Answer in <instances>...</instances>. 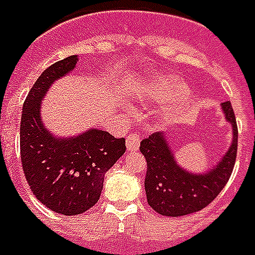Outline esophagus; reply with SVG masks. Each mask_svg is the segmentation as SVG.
Segmentation results:
<instances>
[{
  "label": "esophagus",
  "mask_w": 255,
  "mask_h": 255,
  "mask_svg": "<svg viewBox=\"0 0 255 255\" xmlns=\"http://www.w3.org/2000/svg\"><path fill=\"white\" fill-rule=\"evenodd\" d=\"M140 140H141V136L138 133L130 134L126 138V147H128V149L129 151H137L140 148Z\"/></svg>",
  "instance_id": "1"
}]
</instances>
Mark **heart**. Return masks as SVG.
<instances>
[{
	"instance_id": "obj_1",
	"label": "heart",
	"mask_w": 255,
	"mask_h": 255,
	"mask_svg": "<svg viewBox=\"0 0 255 255\" xmlns=\"http://www.w3.org/2000/svg\"><path fill=\"white\" fill-rule=\"evenodd\" d=\"M152 88L158 95L167 97V99L181 100V99H187L189 96V88L187 85L169 77L156 79L152 84Z\"/></svg>"
}]
</instances>
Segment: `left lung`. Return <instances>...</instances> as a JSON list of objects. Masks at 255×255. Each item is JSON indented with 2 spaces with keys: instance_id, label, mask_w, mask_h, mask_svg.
Instances as JSON below:
<instances>
[{
  "instance_id": "1",
  "label": "left lung",
  "mask_w": 255,
  "mask_h": 255,
  "mask_svg": "<svg viewBox=\"0 0 255 255\" xmlns=\"http://www.w3.org/2000/svg\"><path fill=\"white\" fill-rule=\"evenodd\" d=\"M232 128V141L218 162L202 173L187 170L177 162L167 133H153L140 144L147 159L145 194L148 205L167 217H181L211 203L228 182L238 151V126L231 102L221 104Z\"/></svg>"
}]
</instances>
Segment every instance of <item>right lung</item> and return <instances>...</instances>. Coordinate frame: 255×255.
Returning <instances> with one entry per match:
<instances>
[{"instance_id":"obj_1","label":"right lung","mask_w":255,"mask_h":255,"mask_svg":"<svg viewBox=\"0 0 255 255\" xmlns=\"http://www.w3.org/2000/svg\"><path fill=\"white\" fill-rule=\"evenodd\" d=\"M78 56L48 67L32 85L20 122L21 165L32 194L55 213L77 216L100 199L104 176L126 151L125 138L97 128L56 136L45 126L42 100L56 81L77 68Z\"/></svg>"}]
</instances>
